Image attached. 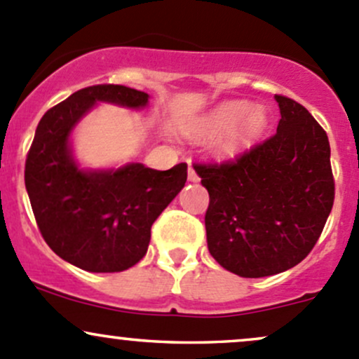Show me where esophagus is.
Wrapping results in <instances>:
<instances>
[{
    "label": "esophagus",
    "mask_w": 359,
    "mask_h": 359,
    "mask_svg": "<svg viewBox=\"0 0 359 359\" xmlns=\"http://www.w3.org/2000/svg\"><path fill=\"white\" fill-rule=\"evenodd\" d=\"M187 179H189V180H191V182H198V180H199L198 173H196V172H194V168H192V167H191V165H189V170H187Z\"/></svg>",
    "instance_id": "34e87169"
}]
</instances>
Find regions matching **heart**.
<instances>
[{"mask_svg": "<svg viewBox=\"0 0 359 359\" xmlns=\"http://www.w3.org/2000/svg\"><path fill=\"white\" fill-rule=\"evenodd\" d=\"M269 126V115L263 107H249L248 101H227L192 130L199 137H218L217 149L222 156H233L251 146Z\"/></svg>", "mask_w": 359, "mask_h": 359, "instance_id": "heart-1", "label": "heart"}]
</instances>
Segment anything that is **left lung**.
<instances>
[{"label": "left lung", "instance_id": "8db88e82", "mask_svg": "<svg viewBox=\"0 0 359 359\" xmlns=\"http://www.w3.org/2000/svg\"><path fill=\"white\" fill-rule=\"evenodd\" d=\"M277 132L233 160L194 163L208 189L206 241L215 259L248 278L303 262L334 205L327 132L303 104L275 94Z\"/></svg>", "mask_w": 359, "mask_h": 359}]
</instances>
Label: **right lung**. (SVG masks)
Returning a JSON list of instances; mask_svg holds the SVG:
<instances>
[{"mask_svg":"<svg viewBox=\"0 0 359 359\" xmlns=\"http://www.w3.org/2000/svg\"><path fill=\"white\" fill-rule=\"evenodd\" d=\"M148 97L126 86H89L44 113L30 144L25 187L41 236L86 271H122L142 259L151 225L187 180L186 163L165 172L142 163L86 172L72 158L70 132L96 101L144 108Z\"/></svg>","mask_w":359,"mask_h":359,"instance_id":"obj_1","label":"right lung"}]
</instances>
